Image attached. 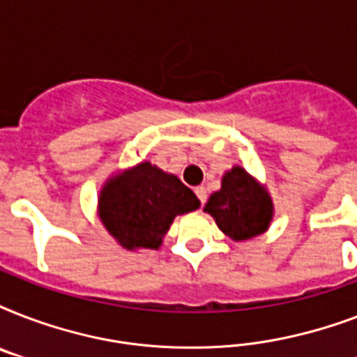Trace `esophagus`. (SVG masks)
<instances>
[{
	"label": "esophagus",
	"instance_id": "1",
	"mask_svg": "<svg viewBox=\"0 0 357 357\" xmlns=\"http://www.w3.org/2000/svg\"><path fill=\"white\" fill-rule=\"evenodd\" d=\"M195 192H196V196H198V200H200L202 206H204V204H206V200H207V190H206V187H196Z\"/></svg>",
	"mask_w": 357,
	"mask_h": 357
}]
</instances>
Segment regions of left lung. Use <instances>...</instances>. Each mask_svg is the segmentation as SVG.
Here are the masks:
<instances>
[{"label": "left lung", "mask_w": 357, "mask_h": 357, "mask_svg": "<svg viewBox=\"0 0 357 357\" xmlns=\"http://www.w3.org/2000/svg\"><path fill=\"white\" fill-rule=\"evenodd\" d=\"M204 211L215 218L224 234L234 241H248L261 235L272 220V202L255 179L241 167L222 178V187L209 198Z\"/></svg>", "instance_id": "obj_1"}]
</instances>
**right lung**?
<instances>
[{
	"instance_id": "add662e5",
	"label": "right lung",
	"mask_w": 357,
	"mask_h": 357,
	"mask_svg": "<svg viewBox=\"0 0 357 357\" xmlns=\"http://www.w3.org/2000/svg\"><path fill=\"white\" fill-rule=\"evenodd\" d=\"M200 202L176 176L140 162L109 179L100 196V217L126 248H159L176 215L195 211Z\"/></svg>"
}]
</instances>
